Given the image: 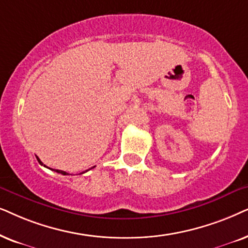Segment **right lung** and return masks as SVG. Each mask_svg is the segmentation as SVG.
I'll return each mask as SVG.
<instances>
[{"instance_id":"right-lung-1","label":"right lung","mask_w":248,"mask_h":248,"mask_svg":"<svg viewBox=\"0 0 248 248\" xmlns=\"http://www.w3.org/2000/svg\"><path fill=\"white\" fill-rule=\"evenodd\" d=\"M36 157H37V156H36ZM37 161L39 162V164H42V166H43V162H42L41 160H39L38 157H37ZM44 167H46V166H44ZM46 168H47V167H46ZM93 168H95V167H93ZM93 168H91V169H93ZM91 169H88V170H91ZM51 170H52V169H51ZM88 170H86V171H88ZM53 171H55V172H58V173L63 174V176H65V174H68L67 172H65V171H62V170H54V169H53ZM86 171H85V172H86ZM82 173H84V172H82Z\"/></svg>"}]
</instances>
